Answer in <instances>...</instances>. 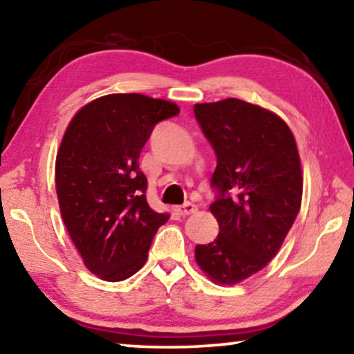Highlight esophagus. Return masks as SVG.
Instances as JSON below:
<instances>
[{
  "instance_id": "1",
  "label": "esophagus",
  "mask_w": 354,
  "mask_h": 354,
  "mask_svg": "<svg viewBox=\"0 0 354 354\" xmlns=\"http://www.w3.org/2000/svg\"><path fill=\"white\" fill-rule=\"evenodd\" d=\"M196 210H198V209H196V205L193 203H185L183 205H178V207L176 209L177 214L182 215V216L192 215V214H194Z\"/></svg>"
}]
</instances>
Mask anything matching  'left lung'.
I'll return each instance as SVG.
<instances>
[{
    "instance_id": "8db88e82",
    "label": "left lung",
    "mask_w": 354,
    "mask_h": 354,
    "mask_svg": "<svg viewBox=\"0 0 354 354\" xmlns=\"http://www.w3.org/2000/svg\"><path fill=\"white\" fill-rule=\"evenodd\" d=\"M216 155L210 212L220 232L196 245L210 280L236 285L275 257L301 209L302 171L295 136L274 112L236 97L194 106Z\"/></svg>"
}]
</instances>
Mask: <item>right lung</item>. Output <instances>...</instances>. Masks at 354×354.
<instances>
[{
    "instance_id": "add662e5",
    "label": "right lung",
    "mask_w": 354,
    "mask_h": 354,
    "mask_svg": "<svg viewBox=\"0 0 354 354\" xmlns=\"http://www.w3.org/2000/svg\"><path fill=\"white\" fill-rule=\"evenodd\" d=\"M178 112L169 101L115 93L88 102L68 124L55 162L59 212L85 266L102 280H127L142 268L169 218L147 203L139 155L156 123Z\"/></svg>"
}]
</instances>
